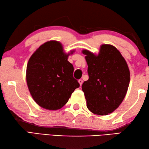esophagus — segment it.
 <instances>
[{"instance_id": "34e87169", "label": "esophagus", "mask_w": 149, "mask_h": 149, "mask_svg": "<svg viewBox=\"0 0 149 149\" xmlns=\"http://www.w3.org/2000/svg\"><path fill=\"white\" fill-rule=\"evenodd\" d=\"M78 82H79V84H80V86H81L82 84H83V79H79L78 81Z\"/></svg>"}]
</instances>
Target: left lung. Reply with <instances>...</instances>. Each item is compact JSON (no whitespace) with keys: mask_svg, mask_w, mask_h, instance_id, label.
Returning <instances> with one entry per match:
<instances>
[{"mask_svg":"<svg viewBox=\"0 0 149 149\" xmlns=\"http://www.w3.org/2000/svg\"><path fill=\"white\" fill-rule=\"evenodd\" d=\"M88 64L89 79L82 85L86 106L91 113L107 115L122 102L130 82V72L125 59L116 47L100 46L98 55L82 51Z\"/></svg>","mask_w":149,"mask_h":149,"instance_id":"1","label":"left lung"}]
</instances>
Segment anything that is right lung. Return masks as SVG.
Returning <instances> with one entry per match:
<instances>
[{
	"label": "right lung",
	"mask_w": 149,
	"mask_h": 149,
	"mask_svg": "<svg viewBox=\"0 0 149 149\" xmlns=\"http://www.w3.org/2000/svg\"><path fill=\"white\" fill-rule=\"evenodd\" d=\"M62 44L49 41L41 45L27 63L26 81L33 99L40 107L49 110L61 109L72 93L79 87L73 77L74 66Z\"/></svg>",
	"instance_id": "add662e5"
}]
</instances>
